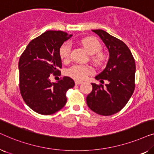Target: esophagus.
Returning a JSON list of instances; mask_svg holds the SVG:
<instances>
[{
  "instance_id": "esophagus-1",
  "label": "esophagus",
  "mask_w": 154,
  "mask_h": 154,
  "mask_svg": "<svg viewBox=\"0 0 154 154\" xmlns=\"http://www.w3.org/2000/svg\"><path fill=\"white\" fill-rule=\"evenodd\" d=\"M82 83H83V82L82 81H75V85H79V84H81Z\"/></svg>"
}]
</instances>
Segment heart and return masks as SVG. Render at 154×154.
<instances>
[{"mask_svg": "<svg viewBox=\"0 0 154 154\" xmlns=\"http://www.w3.org/2000/svg\"><path fill=\"white\" fill-rule=\"evenodd\" d=\"M82 46L90 54H96L93 56V60L96 63H102L104 55L102 52H99L102 48L100 41L94 37H87L80 41ZM71 45L69 43H65L61 46L60 56L64 62H67L70 58ZM94 69L90 65L74 64L66 70V74L76 80H84L88 75L93 73Z\"/></svg>", "mask_w": 154, "mask_h": 154, "instance_id": "b5f03b06", "label": "heart"}]
</instances>
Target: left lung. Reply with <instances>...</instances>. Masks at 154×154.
Segmentation results:
<instances>
[{"instance_id": "1", "label": "left lung", "mask_w": 154, "mask_h": 154, "mask_svg": "<svg viewBox=\"0 0 154 154\" xmlns=\"http://www.w3.org/2000/svg\"><path fill=\"white\" fill-rule=\"evenodd\" d=\"M104 42L109 59L104 70L95 76L102 84L92 83V90L87 96L89 108L97 114L111 116L125 106L134 90L135 62L127 45L121 40L101 29L92 30ZM107 84L103 85L104 81Z\"/></svg>"}]
</instances>
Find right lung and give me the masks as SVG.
Instances as JSON below:
<instances>
[{"instance_id": "obj_1", "label": "right lung", "mask_w": 154, "mask_h": 154, "mask_svg": "<svg viewBox=\"0 0 154 154\" xmlns=\"http://www.w3.org/2000/svg\"><path fill=\"white\" fill-rule=\"evenodd\" d=\"M69 35L62 31H48L32 40L19 61L20 89L25 103L35 112L50 115L66 103V92L75 85L70 77L52 83L50 75L60 74V49Z\"/></svg>"}]
</instances>
